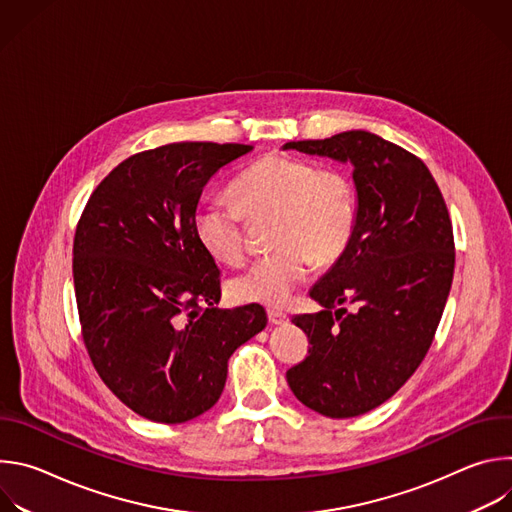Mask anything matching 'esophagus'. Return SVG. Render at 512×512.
Masks as SVG:
<instances>
[{
    "mask_svg": "<svg viewBox=\"0 0 512 512\" xmlns=\"http://www.w3.org/2000/svg\"><path fill=\"white\" fill-rule=\"evenodd\" d=\"M267 316H269V322H271L273 326H281V324L287 322V314H283V312H279V310H269Z\"/></svg>",
    "mask_w": 512,
    "mask_h": 512,
    "instance_id": "esophagus-1",
    "label": "esophagus"
}]
</instances>
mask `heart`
<instances>
[{
    "mask_svg": "<svg viewBox=\"0 0 512 512\" xmlns=\"http://www.w3.org/2000/svg\"><path fill=\"white\" fill-rule=\"evenodd\" d=\"M237 206L202 202L192 216L198 243L218 261L245 259L243 212L275 214L271 243L277 251L257 259L233 279L231 296L243 304L281 308L316 265H330L348 247L356 225L350 178L310 160L271 154L247 166L231 184Z\"/></svg>",
    "mask_w": 512,
    "mask_h": 512,
    "instance_id": "obj_1",
    "label": "heart"
}]
</instances>
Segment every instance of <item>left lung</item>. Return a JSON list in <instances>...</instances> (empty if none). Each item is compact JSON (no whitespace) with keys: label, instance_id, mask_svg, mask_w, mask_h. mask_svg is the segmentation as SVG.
<instances>
[{"label":"left lung","instance_id":"8db88e82","mask_svg":"<svg viewBox=\"0 0 512 512\" xmlns=\"http://www.w3.org/2000/svg\"><path fill=\"white\" fill-rule=\"evenodd\" d=\"M283 150L352 166L354 233L310 289L322 310L291 318L312 348L285 377L306 407L356 417L393 397L431 346L454 279L450 214L427 166L371 131L287 141Z\"/></svg>","mask_w":512,"mask_h":512}]
</instances>
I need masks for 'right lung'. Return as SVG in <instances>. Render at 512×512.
<instances>
[{
  "instance_id": "add662e5",
  "label": "right lung",
  "mask_w": 512,
  "mask_h": 512,
  "mask_svg": "<svg viewBox=\"0 0 512 512\" xmlns=\"http://www.w3.org/2000/svg\"><path fill=\"white\" fill-rule=\"evenodd\" d=\"M253 145L180 141L121 162L91 194L72 277L91 360L137 415L184 423L208 411L231 354L267 326L259 304L221 310V271L198 243L202 188Z\"/></svg>"
}]
</instances>
